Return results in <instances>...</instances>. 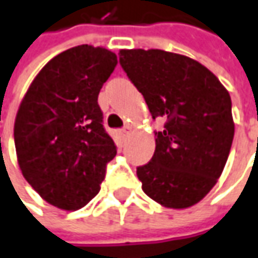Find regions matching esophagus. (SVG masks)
<instances>
[{
    "label": "esophagus",
    "mask_w": 258,
    "mask_h": 258,
    "mask_svg": "<svg viewBox=\"0 0 258 258\" xmlns=\"http://www.w3.org/2000/svg\"><path fill=\"white\" fill-rule=\"evenodd\" d=\"M131 125H125V127H122V128H121V136H122V137L125 138V137H128L130 134H131Z\"/></svg>",
    "instance_id": "esophagus-1"
}]
</instances>
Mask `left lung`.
I'll use <instances>...</instances> for the list:
<instances>
[{
  "label": "left lung",
  "mask_w": 258,
  "mask_h": 258,
  "mask_svg": "<svg viewBox=\"0 0 258 258\" xmlns=\"http://www.w3.org/2000/svg\"><path fill=\"white\" fill-rule=\"evenodd\" d=\"M118 55L153 118L165 120L151 161L137 168L143 191L167 209H188L224 170L234 137L230 94L209 68L181 54L138 48Z\"/></svg>",
  "instance_id": "obj_1"
}]
</instances>
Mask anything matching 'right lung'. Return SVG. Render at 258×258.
I'll return each mask as SVG.
<instances>
[{
    "mask_svg": "<svg viewBox=\"0 0 258 258\" xmlns=\"http://www.w3.org/2000/svg\"><path fill=\"white\" fill-rule=\"evenodd\" d=\"M117 66L110 49L78 45L42 67L15 117L24 178L44 200L74 211L94 199L117 154L102 127L98 94Z\"/></svg>",
    "mask_w": 258,
    "mask_h": 258,
    "instance_id": "right-lung-1",
    "label": "right lung"
}]
</instances>
